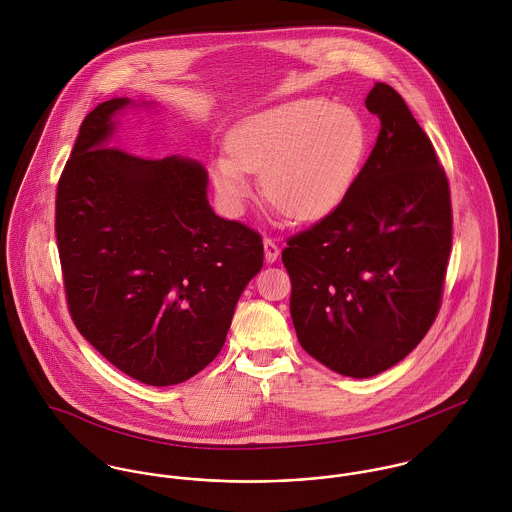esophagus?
I'll return each instance as SVG.
<instances>
[{
  "mask_svg": "<svg viewBox=\"0 0 512 512\" xmlns=\"http://www.w3.org/2000/svg\"><path fill=\"white\" fill-rule=\"evenodd\" d=\"M280 256V248L272 238H264V258L268 264H274Z\"/></svg>",
  "mask_w": 512,
  "mask_h": 512,
  "instance_id": "esophagus-1",
  "label": "esophagus"
}]
</instances>
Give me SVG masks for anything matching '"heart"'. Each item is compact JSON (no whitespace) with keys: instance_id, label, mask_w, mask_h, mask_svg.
Masks as SVG:
<instances>
[{"instance_id":"1","label":"heart","mask_w":512,"mask_h":512,"mask_svg":"<svg viewBox=\"0 0 512 512\" xmlns=\"http://www.w3.org/2000/svg\"><path fill=\"white\" fill-rule=\"evenodd\" d=\"M228 153L211 163L215 189L228 211L240 213L262 191L293 220L329 215L353 187L368 149L363 116L323 96H303L254 112L232 126Z\"/></svg>"}]
</instances>
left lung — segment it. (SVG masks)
Returning a JSON list of instances; mask_svg holds the SVG:
<instances>
[{
	"mask_svg": "<svg viewBox=\"0 0 512 512\" xmlns=\"http://www.w3.org/2000/svg\"><path fill=\"white\" fill-rule=\"evenodd\" d=\"M380 132L339 207L288 240L293 327L321 365L353 378L412 353L438 315L451 250L449 185L404 98L376 82Z\"/></svg>",
	"mask_w": 512,
	"mask_h": 512,
	"instance_id": "left-lung-1",
	"label": "left lung"
}]
</instances>
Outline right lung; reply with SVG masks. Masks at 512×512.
<instances>
[{
	"mask_svg": "<svg viewBox=\"0 0 512 512\" xmlns=\"http://www.w3.org/2000/svg\"><path fill=\"white\" fill-rule=\"evenodd\" d=\"M128 96L82 122L57 189V242L80 335L149 386L189 380L222 349L234 307L262 270L260 234L215 215L207 169L112 146Z\"/></svg>",
	"mask_w": 512,
	"mask_h": 512,
	"instance_id": "1",
	"label": "right lung"
}]
</instances>
